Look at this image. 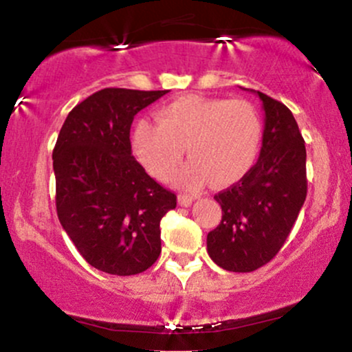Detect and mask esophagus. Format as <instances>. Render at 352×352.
Instances as JSON below:
<instances>
[{
  "label": "esophagus",
  "instance_id": "obj_1",
  "mask_svg": "<svg viewBox=\"0 0 352 352\" xmlns=\"http://www.w3.org/2000/svg\"><path fill=\"white\" fill-rule=\"evenodd\" d=\"M193 201V195H187V193H182L179 195V205L180 207H190Z\"/></svg>",
  "mask_w": 352,
  "mask_h": 352
}]
</instances>
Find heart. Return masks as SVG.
<instances>
[{
	"label": "heart",
	"mask_w": 352,
	"mask_h": 352,
	"mask_svg": "<svg viewBox=\"0 0 352 352\" xmlns=\"http://www.w3.org/2000/svg\"><path fill=\"white\" fill-rule=\"evenodd\" d=\"M159 124L140 120L134 131V151L151 175L165 180L182 162L187 147L190 160L173 175V184L197 190L208 179L217 185L240 180L256 160L261 145V119L245 99L185 96L157 114Z\"/></svg>",
	"instance_id": "b5f03b06"
}]
</instances>
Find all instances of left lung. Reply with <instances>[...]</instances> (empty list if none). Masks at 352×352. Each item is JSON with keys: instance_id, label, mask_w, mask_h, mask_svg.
I'll list each match as a JSON object with an SVG mask.
<instances>
[{"instance_id": "8db88e82", "label": "left lung", "mask_w": 352, "mask_h": 352, "mask_svg": "<svg viewBox=\"0 0 352 352\" xmlns=\"http://www.w3.org/2000/svg\"><path fill=\"white\" fill-rule=\"evenodd\" d=\"M265 131L260 159L235 185L215 195L221 221L207 235L220 268L250 273L276 256L306 200V147L288 107L260 91Z\"/></svg>"}]
</instances>
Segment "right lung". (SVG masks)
Returning <instances> with one entry per match:
<instances>
[{
  "mask_svg": "<svg viewBox=\"0 0 352 352\" xmlns=\"http://www.w3.org/2000/svg\"><path fill=\"white\" fill-rule=\"evenodd\" d=\"M167 91L107 87L78 104L52 151L56 210L84 260L117 276L142 273L160 250V220L177 197L132 155L134 116Z\"/></svg>",
  "mask_w": 352,
  "mask_h": 352,
  "instance_id": "right-lung-1",
  "label": "right lung"
}]
</instances>
